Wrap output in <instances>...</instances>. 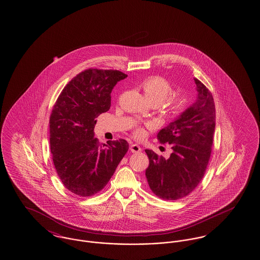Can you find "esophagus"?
I'll return each mask as SVG.
<instances>
[{
  "label": "esophagus",
  "instance_id": "obj_1",
  "mask_svg": "<svg viewBox=\"0 0 260 260\" xmlns=\"http://www.w3.org/2000/svg\"><path fill=\"white\" fill-rule=\"evenodd\" d=\"M130 150H131L132 153H141L142 149H141V146L138 145V144H132V145L130 146Z\"/></svg>",
  "mask_w": 260,
  "mask_h": 260
}]
</instances>
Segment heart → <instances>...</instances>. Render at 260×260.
<instances>
[{
    "label": "heart",
    "mask_w": 260,
    "mask_h": 260,
    "mask_svg": "<svg viewBox=\"0 0 260 260\" xmlns=\"http://www.w3.org/2000/svg\"><path fill=\"white\" fill-rule=\"evenodd\" d=\"M141 87L150 104L153 103L158 105L165 102L164 111L169 118L177 117L185 106V96L182 95H174L168 99L173 89L170 83L161 77H150L141 82ZM134 134L137 138H141L144 134V130L139 127L135 130Z\"/></svg>",
    "instance_id": "1"
}]
</instances>
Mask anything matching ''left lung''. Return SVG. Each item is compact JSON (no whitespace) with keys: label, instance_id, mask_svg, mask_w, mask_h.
<instances>
[{"label":"left lung","instance_id":"left-lung-1","mask_svg":"<svg viewBox=\"0 0 260 260\" xmlns=\"http://www.w3.org/2000/svg\"><path fill=\"white\" fill-rule=\"evenodd\" d=\"M198 96L191 106L157 134L169 143V158L146 149L149 157L145 176L152 192L165 201H177L193 192L203 178L212 152L215 128L214 98L207 87L193 79Z\"/></svg>","mask_w":260,"mask_h":260}]
</instances>
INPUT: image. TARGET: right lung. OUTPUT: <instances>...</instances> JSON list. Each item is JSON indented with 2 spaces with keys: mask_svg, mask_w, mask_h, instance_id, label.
Wrapping results in <instances>:
<instances>
[{
  "mask_svg": "<svg viewBox=\"0 0 260 260\" xmlns=\"http://www.w3.org/2000/svg\"><path fill=\"white\" fill-rule=\"evenodd\" d=\"M127 75L119 70L86 69L59 94L49 119L54 166L70 192L90 197L110 180L129 144L125 140L100 143L96 118L111 106V92Z\"/></svg>",
  "mask_w": 260,
  "mask_h": 260,
  "instance_id": "obj_1",
  "label": "right lung"
}]
</instances>
